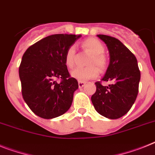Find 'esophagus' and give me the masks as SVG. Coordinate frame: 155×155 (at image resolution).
I'll return each mask as SVG.
<instances>
[{
	"instance_id": "esophagus-1",
	"label": "esophagus",
	"mask_w": 155,
	"mask_h": 155,
	"mask_svg": "<svg viewBox=\"0 0 155 155\" xmlns=\"http://www.w3.org/2000/svg\"><path fill=\"white\" fill-rule=\"evenodd\" d=\"M85 84H86L85 82H83V81H79V82H78V85H79V87H80V88L84 87V86H85Z\"/></svg>"
}]
</instances>
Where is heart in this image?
Returning a JSON list of instances; mask_svg holds the SVG:
<instances>
[{"mask_svg":"<svg viewBox=\"0 0 155 155\" xmlns=\"http://www.w3.org/2000/svg\"><path fill=\"white\" fill-rule=\"evenodd\" d=\"M82 46L92 54V57L88 61V65L90 66L86 68H76L71 71V76L79 81L84 82L97 77L99 74L98 67L101 71L106 69L107 67V60L103 54L105 51L103 44L97 38H87L82 42ZM75 46L71 45L67 49L64 55V64L68 68H72L75 65Z\"/></svg>","mask_w":155,"mask_h":155,"instance_id":"1","label":"heart"}]
</instances>
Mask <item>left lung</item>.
I'll use <instances>...</instances> for the list:
<instances>
[{
    "label": "left lung",
    "instance_id": "1",
    "mask_svg": "<svg viewBox=\"0 0 155 155\" xmlns=\"http://www.w3.org/2000/svg\"><path fill=\"white\" fill-rule=\"evenodd\" d=\"M97 36L106 44L110 53V64L102 80L113 84L102 86L100 81L96 82L91 102L99 114L118 119L129 111L136 101L140 71L135 55L120 40L105 35Z\"/></svg>",
    "mask_w": 155,
    "mask_h": 155
}]
</instances>
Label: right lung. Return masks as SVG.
<instances>
[{"instance_id":"obj_1","label":"right lung","mask_w":155,"mask_h":155,"mask_svg":"<svg viewBox=\"0 0 155 155\" xmlns=\"http://www.w3.org/2000/svg\"><path fill=\"white\" fill-rule=\"evenodd\" d=\"M80 37L52 35L31 45L23 55L19 68L22 95L31 111L40 117L55 118L71 107L79 85L70 76L64 55Z\"/></svg>"}]
</instances>
